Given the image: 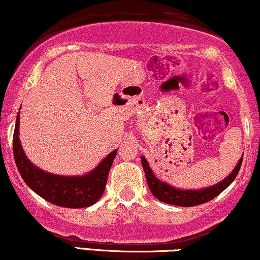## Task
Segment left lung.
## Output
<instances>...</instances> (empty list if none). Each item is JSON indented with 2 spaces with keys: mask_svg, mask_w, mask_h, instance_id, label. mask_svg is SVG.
<instances>
[{
  "mask_svg": "<svg viewBox=\"0 0 260 260\" xmlns=\"http://www.w3.org/2000/svg\"><path fill=\"white\" fill-rule=\"evenodd\" d=\"M241 163L242 157L239 159L238 164H236L234 170L229 174V176L222 180L221 182L216 183V185L202 189H179L157 179L153 175L145 157H141V164H143L144 172H145L146 175L147 186H149L151 193L160 202L177 206H196L212 200L234 181L240 168H241Z\"/></svg>",
  "mask_w": 260,
  "mask_h": 260,
  "instance_id": "1",
  "label": "left lung"
}]
</instances>
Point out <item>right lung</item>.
<instances>
[{"mask_svg":"<svg viewBox=\"0 0 260 260\" xmlns=\"http://www.w3.org/2000/svg\"><path fill=\"white\" fill-rule=\"evenodd\" d=\"M18 114L13 136V152L19 173L29 188L54 205L62 208H87L97 203L106 189L108 174L117 150L110 152L92 172L81 176H61L44 172L29 162L19 140Z\"/></svg>","mask_w":260,"mask_h":260,"instance_id":"obj_1","label":"right lung"}]
</instances>
